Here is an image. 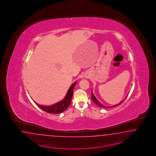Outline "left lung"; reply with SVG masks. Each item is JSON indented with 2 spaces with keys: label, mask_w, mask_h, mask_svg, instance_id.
<instances>
[{
  "label": "left lung",
  "mask_w": 156,
  "mask_h": 156,
  "mask_svg": "<svg viewBox=\"0 0 156 156\" xmlns=\"http://www.w3.org/2000/svg\"><path fill=\"white\" fill-rule=\"evenodd\" d=\"M126 97H125V99L123 100L122 101H121V102L119 104H118V105H114V106H104V105H102L101 103H100V102H99V101L95 98V97L94 95L93 94V91H91V98L93 99V101H94V102L95 104H97L98 106H99V107H101V108H113V107H115V106H118V105H119L121 103H122L123 102V101L126 99Z\"/></svg>",
  "instance_id": "1"
}]
</instances>
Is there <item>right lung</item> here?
Returning a JSON list of instances; mask_svg holds the SVG:
<instances>
[{"mask_svg": "<svg viewBox=\"0 0 156 156\" xmlns=\"http://www.w3.org/2000/svg\"><path fill=\"white\" fill-rule=\"evenodd\" d=\"M76 82L73 83L71 85L69 89L67 91V94L66 96L65 97L64 99L59 101V102H57L56 104L50 105V106H43V105H39L35 102V103L39 108L42 109L43 111L47 112L48 113H61L66 110L71 103V98L73 94V89L76 86Z\"/></svg>", "mask_w": 156, "mask_h": 156, "instance_id": "add662e5", "label": "right lung"}]
</instances>
